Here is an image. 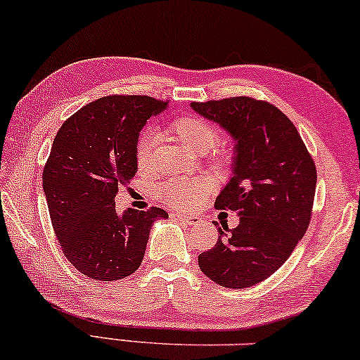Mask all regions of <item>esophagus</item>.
Segmentation results:
<instances>
[{"mask_svg": "<svg viewBox=\"0 0 360 360\" xmlns=\"http://www.w3.org/2000/svg\"><path fill=\"white\" fill-rule=\"evenodd\" d=\"M172 219L179 220V222L185 225H196L199 222V217H195V215H186V214H172Z\"/></svg>", "mask_w": 360, "mask_h": 360, "instance_id": "obj_1", "label": "esophagus"}]
</instances>
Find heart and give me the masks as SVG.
<instances>
[{
  "label": "heart",
  "mask_w": 360,
  "mask_h": 360,
  "mask_svg": "<svg viewBox=\"0 0 360 360\" xmlns=\"http://www.w3.org/2000/svg\"><path fill=\"white\" fill-rule=\"evenodd\" d=\"M167 130L186 149L196 154L206 153L219 140V131L211 124L201 117H196V115H181V117L174 119L169 124ZM151 146L153 141L149 135L138 138L135 146V159L140 170L148 167L149 156H151ZM219 162H225V159L219 158ZM207 190L209 184L202 179L172 180L164 186L162 196L170 207L190 209L198 206L202 201Z\"/></svg>",
  "instance_id": "b5f03b06"
}]
</instances>
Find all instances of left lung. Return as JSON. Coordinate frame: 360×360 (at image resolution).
Returning a JSON list of instances; mask_svg holds the SVG:
<instances>
[{
  "label": "left lung",
  "mask_w": 360,
  "mask_h": 360,
  "mask_svg": "<svg viewBox=\"0 0 360 360\" xmlns=\"http://www.w3.org/2000/svg\"><path fill=\"white\" fill-rule=\"evenodd\" d=\"M191 108L233 136L231 179L214 206L240 217L236 229H219L215 246L199 254V269L225 288H248L275 274L306 233L317 170L296 127L274 104L235 96Z\"/></svg>",
  "instance_id": "obj_1"
}]
</instances>
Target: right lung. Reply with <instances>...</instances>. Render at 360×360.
Returning <instances> with one entry per match:
<instances>
[{
	"label": "right lung",
	"mask_w": 360,
	"mask_h": 360,
	"mask_svg": "<svg viewBox=\"0 0 360 360\" xmlns=\"http://www.w3.org/2000/svg\"><path fill=\"white\" fill-rule=\"evenodd\" d=\"M167 101L141 95L99 98L69 117L43 170L49 217L68 261L99 281L136 272L153 224L164 209L115 211L119 185L136 174L135 146L151 115Z\"/></svg>",
	"instance_id": "1"
}]
</instances>
